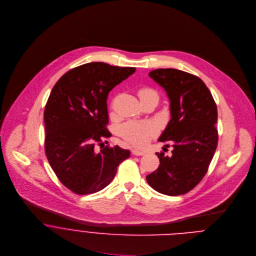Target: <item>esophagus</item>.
Masks as SVG:
<instances>
[{
	"label": "esophagus",
	"mask_w": 256,
	"mask_h": 256,
	"mask_svg": "<svg viewBox=\"0 0 256 256\" xmlns=\"http://www.w3.org/2000/svg\"><path fill=\"white\" fill-rule=\"evenodd\" d=\"M131 152H132V154H134V156H143V154H145V152L139 150H132Z\"/></svg>",
	"instance_id": "obj_1"
}]
</instances>
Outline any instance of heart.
<instances>
[{
  "label": "heart",
  "mask_w": 256,
  "mask_h": 256,
  "mask_svg": "<svg viewBox=\"0 0 256 256\" xmlns=\"http://www.w3.org/2000/svg\"><path fill=\"white\" fill-rule=\"evenodd\" d=\"M140 98H143L150 94H156V92L150 88H144L138 92ZM156 128L152 124H143L137 122H127L120 127L121 136L129 143L135 146H143L154 135Z\"/></svg>",
  "instance_id": "obj_1"
}]
</instances>
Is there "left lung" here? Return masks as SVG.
<instances>
[{"label": "left lung", "instance_id": "obj_1", "mask_svg": "<svg viewBox=\"0 0 256 256\" xmlns=\"http://www.w3.org/2000/svg\"><path fill=\"white\" fill-rule=\"evenodd\" d=\"M148 76L170 98L172 118L158 141H170L174 150L170 156L156 154L160 166L146 182L166 195L185 194L202 180L217 148V106L204 82L194 74L156 69Z\"/></svg>", "mask_w": 256, "mask_h": 256}]
</instances>
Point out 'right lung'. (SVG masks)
Segmentation results:
<instances>
[{
	"label": "right lung",
	"mask_w": 256,
	"mask_h": 256,
	"mask_svg": "<svg viewBox=\"0 0 256 256\" xmlns=\"http://www.w3.org/2000/svg\"><path fill=\"white\" fill-rule=\"evenodd\" d=\"M135 71L88 63L63 74L52 88L44 110L45 154L59 180L76 194L106 187L119 164L130 156L129 150L104 146L102 141L111 136L106 128L108 94Z\"/></svg>",
	"instance_id": "right-lung-1"
}]
</instances>
